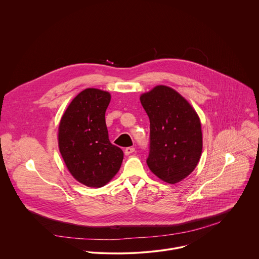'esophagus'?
<instances>
[{
    "label": "esophagus",
    "mask_w": 259,
    "mask_h": 259,
    "mask_svg": "<svg viewBox=\"0 0 259 259\" xmlns=\"http://www.w3.org/2000/svg\"><path fill=\"white\" fill-rule=\"evenodd\" d=\"M134 151H135V148L128 147V148H126L124 149V154H125V155H130V154L133 153Z\"/></svg>",
    "instance_id": "1"
}]
</instances>
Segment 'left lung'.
<instances>
[{"label": "left lung", "mask_w": 259, "mask_h": 259, "mask_svg": "<svg viewBox=\"0 0 259 259\" xmlns=\"http://www.w3.org/2000/svg\"><path fill=\"white\" fill-rule=\"evenodd\" d=\"M150 122L149 169L161 181L177 184L197 165L202 150L199 117L178 92L156 85L141 96Z\"/></svg>", "instance_id": "8db88e82"}]
</instances>
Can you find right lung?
Listing matches in <instances>:
<instances>
[{"label": "right lung", "mask_w": 259, "mask_h": 259, "mask_svg": "<svg viewBox=\"0 0 259 259\" xmlns=\"http://www.w3.org/2000/svg\"><path fill=\"white\" fill-rule=\"evenodd\" d=\"M111 95L98 89L80 92L62 116L59 148L74 179L89 187L107 185L119 170L123 152L109 140L105 114Z\"/></svg>", "instance_id": "right-lung-1"}]
</instances>
